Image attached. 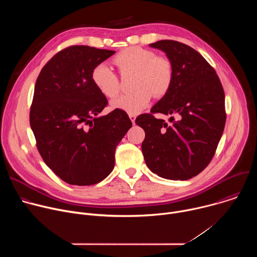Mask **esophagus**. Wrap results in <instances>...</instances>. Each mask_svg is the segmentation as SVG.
Returning a JSON list of instances; mask_svg holds the SVG:
<instances>
[{
	"label": "esophagus",
	"mask_w": 257,
	"mask_h": 257,
	"mask_svg": "<svg viewBox=\"0 0 257 257\" xmlns=\"http://www.w3.org/2000/svg\"><path fill=\"white\" fill-rule=\"evenodd\" d=\"M129 118H130V120L132 121V123L134 124V123H135V119H136V115H134V114H129Z\"/></svg>",
	"instance_id": "obj_1"
}]
</instances>
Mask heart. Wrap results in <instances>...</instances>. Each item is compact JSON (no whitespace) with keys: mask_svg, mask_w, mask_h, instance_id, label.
I'll return each instance as SVG.
<instances>
[{"mask_svg":"<svg viewBox=\"0 0 257 257\" xmlns=\"http://www.w3.org/2000/svg\"><path fill=\"white\" fill-rule=\"evenodd\" d=\"M113 63L120 75H133L131 93L123 94L112 101V106L129 114H137L149 105L153 95L163 97L169 91L174 78V65L170 58L139 47L119 52ZM91 80L101 94L108 98L120 92V78L104 64L96 65L91 71Z\"/></svg>","mask_w":257,"mask_h":257,"instance_id":"obj_1","label":"heart"}]
</instances>
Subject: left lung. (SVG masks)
<instances>
[{"label": "left lung", "instance_id": "left-lung-1", "mask_svg": "<svg viewBox=\"0 0 257 257\" xmlns=\"http://www.w3.org/2000/svg\"><path fill=\"white\" fill-rule=\"evenodd\" d=\"M174 65L169 91L135 123L145 132L141 149L150 170L162 178L188 180L212 160L226 124L225 92L215 70L194 49L176 41L150 45ZM156 113L172 114L171 124Z\"/></svg>", "mask_w": 257, "mask_h": 257}]
</instances>
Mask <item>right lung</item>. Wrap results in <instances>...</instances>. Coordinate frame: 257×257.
Returning <instances> with one entry per match:
<instances>
[{"label":"right lung","mask_w":257,"mask_h":257,"mask_svg":"<svg viewBox=\"0 0 257 257\" xmlns=\"http://www.w3.org/2000/svg\"><path fill=\"white\" fill-rule=\"evenodd\" d=\"M115 54L87 46L57 53L36 79L29 122L46 165L71 185L90 186L115 166V151L132 123L122 109L105 116L106 97L91 80L92 69Z\"/></svg>","instance_id":"obj_1"}]
</instances>
